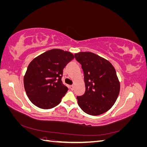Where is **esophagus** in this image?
<instances>
[{"mask_svg":"<svg viewBox=\"0 0 147 147\" xmlns=\"http://www.w3.org/2000/svg\"><path fill=\"white\" fill-rule=\"evenodd\" d=\"M70 89L71 90H74V86L73 85L70 86Z\"/></svg>","mask_w":147,"mask_h":147,"instance_id":"1","label":"esophagus"}]
</instances>
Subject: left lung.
Masks as SVG:
<instances>
[{
	"label": "left lung",
	"mask_w": 147,
	"mask_h": 147,
	"mask_svg": "<svg viewBox=\"0 0 147 147\" xmlns=\"http://www.w3.org/2000/svg\"><path fill=\"white\" fill-rule=\"evenodd\" d=\"M75 57L82 65L86 88L84 94L77 97L79 107L92 116L107 112L116 102L120 90L114 67L91 52H79Z\"/></svg>",
	"instance_id": "left-lung-1"
}]
</instances>
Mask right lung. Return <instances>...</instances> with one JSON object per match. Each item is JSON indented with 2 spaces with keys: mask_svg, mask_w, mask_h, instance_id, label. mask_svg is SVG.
Segmentation results:
<instances>
[{
  "mask_svg": "<svg viewBox=\"0 0 147 147\" xmlns=\"http://www.w3.org/2000/svg\"><path fill=\"white\" fill-rule=\"evenodd\" d=\"M74 58L69 51L52 49L30 62L24 76V86L34 105L50 109L60 103L68 90L61 80L63 69Z\"/></svg>",
  "mask_w": 147,
  "mask_h": 147,
  "instance_id": "add662e5",
  "label": "right lung"
}]
</instances>
